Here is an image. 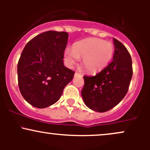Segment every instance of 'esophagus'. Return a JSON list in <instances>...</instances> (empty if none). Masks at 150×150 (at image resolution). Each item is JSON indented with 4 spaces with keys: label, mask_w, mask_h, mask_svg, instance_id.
Listing matches in <instances>:
<instances>
[{
    "label": "esophagus",
    "mask_w": 150,
    "mask_h": 150,
    "mask_svg": "<svg viewBox=\"0 0 150 150\" xmlns=\"http://www.w3.org/2000/svg\"><path fill=\"white\" fill-rule=\"evenodd\" d=\"M80 75H80V74L79 73H77V72H76V73H75V77H77V76H80Z\"/></svg>",
    "instance_id": "obj_1"
}]
</instances>
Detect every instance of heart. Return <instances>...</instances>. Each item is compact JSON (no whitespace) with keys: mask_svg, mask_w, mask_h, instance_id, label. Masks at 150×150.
Wrapping results in <instances>:
<instances>
[{"mask_svg":"<svg viewBox=\"0 0 150 150\" xmlns=\"http://www.w3.org/2000/svg\"><path fill=\"white\" fill-rule=\"evenodd\" d=\"M115 47L111 42L98 38H88L75 42L73 48H66L63 53L65 63L73 67L82 58V64L89 73L103 70L112 60Z\"/></svg>","mask_w":150,"mask_h":150,"instance_id":"b5f03b06","label":"heart"}]
</instances>
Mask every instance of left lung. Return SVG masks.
<instances>
[{
    "instance_id": "1",
    "label": "left lung",
    "mask_w": 150,
    "mask_h": 150,
    "mask_svg": "<svg viewBox=\"0 0 150 150\" xmlns=\"http://www.w3.org/2000/svg\"><path fill=\"white\" fill-rule=\"evenodd\" d=\"M113 61L95 76H84L81 94L87 107L97 112H106L124 98L132 76V60L128 51L113 39Z\"/></svg>"
}]
</instances>
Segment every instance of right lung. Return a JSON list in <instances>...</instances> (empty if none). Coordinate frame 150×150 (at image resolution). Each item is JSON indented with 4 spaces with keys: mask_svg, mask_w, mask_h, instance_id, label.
Segmentation results:
<instances>
[{
    "mask_svg": "<svg viewBox=\"0 0 150 150\" xmlns=\"http://www.w3.org/2000/svg\"><path fill=\"white\" fill-rule=\"evenodd\" d=\"M68 40L65 32L48 31L27 44L18 64L22 96L39 108L51 106L61 97L75 72L64 66L63 53Z\"/></svg>",
    "mask_w": 150,
    "mask_h": 150,
    "instance_id": "add662e5",
    "label": "right lung"
}]
</instances>
